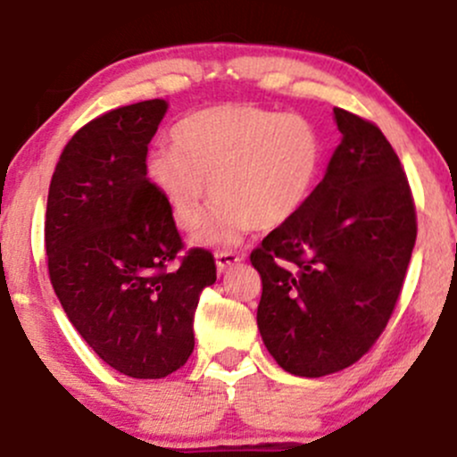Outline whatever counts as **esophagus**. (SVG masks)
Listing matches in <instances>:
<instances>
[{"mask_svg": "<svg viewBox=\"0 0 457 457\" xmlns=\"http://www.w3.org/2000/svg\"><path fill=\"white\" fill-rule=\"evenodd\" d=\"M214 260H217V269L223 272L225 269L236 264V262L243 260V255L236 253V251H217V253H214Z\"/></svg>", "mask_w": 457, "mask_h": 457, "instance_id": "34e87169", "label": "esophagus"}]
</instances>
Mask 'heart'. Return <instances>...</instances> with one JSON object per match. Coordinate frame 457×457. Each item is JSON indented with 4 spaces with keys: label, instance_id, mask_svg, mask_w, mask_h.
Listing matches in <instances>:
<instances>
[{
    "label": "heart",
    "instance_id": "heart-1",
    "mask_svg": "<svg viewBox=\"0 0 457 457\" xmlns=\"http://www.w3.org/2000/svg\"><path fill=\"white\" fill-rule=\"evenodd\" d=\"M174 148L150 152L145 176L182 232L202 223L206 180L217 199L199 240H232L251 225L272 229L298 214L324 159L318 124L301 113L223 104L182 118Z\"/></svg>",
    "mask_w": 457,
    "mask_h": 457
}]
</instances>
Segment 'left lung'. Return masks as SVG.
Segmentation results:
<instances>
[{
    "mask_svg": "<svg viewBox=\"0 0 457 457\" xmlns=\"http://www.w3.org/2000/svg\"><path fill=\"white\" fill-rule=\"evenodd\" d=\"M342 144L305 206L251 251L258 328L272 359L305 378L350 367L378 342L417 238L406 171L382 130L333 109Z\"/></svg>",
    "mask_w": 457,
    "mask_h": 457,
    "instance_id": "1",
    "label": "left lung"
}]
</instances>
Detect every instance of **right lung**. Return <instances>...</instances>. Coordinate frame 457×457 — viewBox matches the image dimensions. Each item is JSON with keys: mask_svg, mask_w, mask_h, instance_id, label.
I'll use <instances>...</instances> for the list:
<instances>
[{"mask_svg": "<svg viewBox=\"0 0 457 457\" xmlns=\"http://www.w3.org/2000/svg\"><path fill=\"white\" fill-rule=\"evenodd\" d=\"M167 103L90 120L62 150L45 214L49 279L68 320L107 365L165 378L193 353V313L217 281L214 255L185 251L170 208L145 176Z\"/></svg>", "mask_w": 457, "mask_h": 457, "instance_id": "add662e5", "label": "right lung"}]
</instances>
